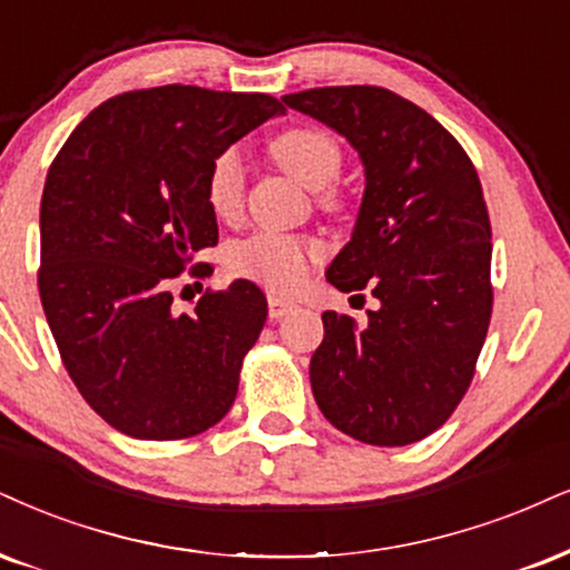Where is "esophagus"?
<instances>
[{
	"mask_svg": "<svg viewBox=\"0 0 570 570\" xmlns=\"http://www.w3.org/2000/svg\"><path fill=\"white\" fill-rule=\"evenodd\" d=\"M293 308H298L296 301L279 298V296H274V293H269V317L272 320H283L285 314L293 312Z\"/></svg>",
	"mask_w": 570,
	"mask_h": 570,
	"instance_id": "esophagus-1",
	"label": "esophagus"
}]
</instances>
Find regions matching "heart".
<instances>
[{
	"instance_id": "b5f03b06",
	"label": "heart",
	"mask_w": 570,
	"mask_h": 570,
	"mask_svg": "<svg viewBox=\"0 0 570 570\" xmlns=\"http://www.w3.org/2000/svg\"><path fill=\"white\" fill-rule=\"evenodd\" d=\"M272 158L291 177L304 181L306 187L322 189L338 179L343 168V150L330 131L317 126H296L277 135L269 142ZM208 208L219 219H235L245 203V166L240 153L227 147L210 160L206 177ZM322 206H338V198L330 189H322ZM325 256L320 240L285 232H256L248 240L232 245L227 264L237 277L262 283L274 293H291L304 283L308 266Z\"/></svg>"
}]
</instances>
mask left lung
Segmentation results:
<instances>
[{
  "label": "left lung",
  "mask_w": 570,
  "mask_h": 570,
  "mask_svg": "<svg viewBox=\"0 0 570 570\" xmlns=\"http://www.w3.org/2000/svg\"><path fill=\"white\" fill-rule=\"evenodd\" d=\"M283 102L360 153L364 198L327 283L381 301L364 327L322 314L325 338L308 364L314 399L351 439L414 444L462 402L487 341L494 293L479 174L444 126L391 89L322 87Z\"/></svg>",
  "instance_id": "8db88e82"
}]
</instances>
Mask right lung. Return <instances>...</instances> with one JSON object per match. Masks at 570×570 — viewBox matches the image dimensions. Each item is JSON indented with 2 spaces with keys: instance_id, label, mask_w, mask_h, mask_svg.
<instances>
[{
  "instance_id": "right-lung-1",
  "label": "right lung",
  "mask_w": 570,
  "mask_h": 570,
  "mask_svg": "<svg viewBox=\"0 0 570 570\" xmlns=\"http://www.w3.org/2000/svg\"><path fill=\"white\" fill-rule=\"evenodd\" d=\"M285 114L258 91H124L76 126L41 195L39 296L70 381L131 439L177 441L229 412L266 322L248 279L174 312L171 283L219 243L210 160ZM206 277L208 266L189 269Z\"/></svg>"
}]
</instances>
